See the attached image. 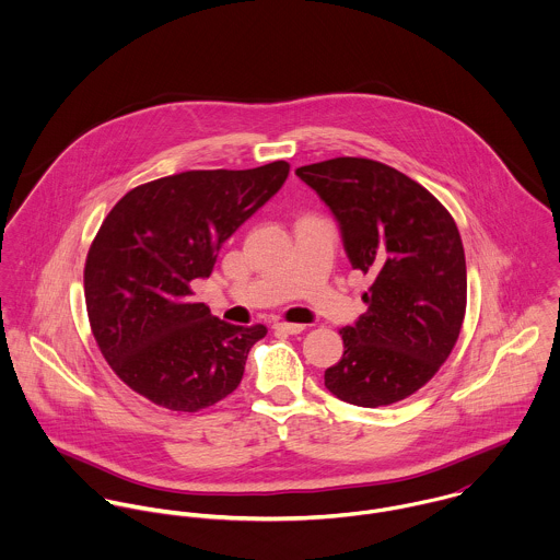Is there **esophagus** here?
Returning <instances> with one entry per match:
<instances>
[{
    "mask_svg": "<svg viewBox=\"0 0 560 560\" xmlns=\"http://www.w3.org/2000/svg\"><path fill=\"white\" fill-rule=\"evenodd\" d=\"M273 329H276V331H282V334H302V331L306 329V325H302V323H287V320H278V323L273 325Z\"/></svg>",
    "mask_w": 560,
    "mask_h": 560,
    "instance_id": "1",
    "label": "esophagus"
}]
</instances>
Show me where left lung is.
<instances>
[{
    "instance_id": "obj_1",
    "label": "left lung",
    "mask_w": 560,
    "mask_h": 560,
    "mask_svg": "<svg viewBox=\"0 0 560 560\" xmlns=\"http://www.w3.org/2000/svg\"><path fill=\"white\" fill-rule=\"evenodd\" d=\"M295 174L334 213L351 267L371 278L369 311L340 329L345 351L325 388L360 407L407 399L462 331L468 278L457 224L422 185L380 161L336 158Z\"/></svg>"
}]
</instances>
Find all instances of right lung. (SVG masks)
Segmentation results:
<instances>
[{
	"label": "right lung",
	"instance_id": "add662e5",
	"mask_svg": "<svg viewBox=\"0 0 560 560\" xmlns=\"http://www.w3.org/2000/svg\"><path fill=\"white\" fill-rule=\"evenodd\" d=\"M289 176L287 161L252 170H189L125 194L90 245L83 289L94 340L138 395L198 411L237 390L265 325H233L194 302L222 243Z\"/></svg>",
	"mask_w": 560,
	"mask_h": 560
}]
</instances>
